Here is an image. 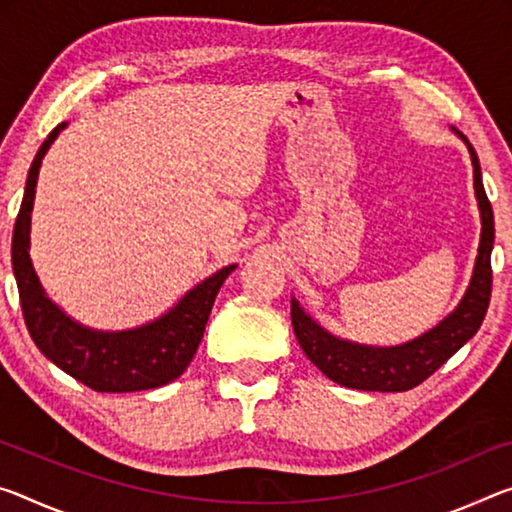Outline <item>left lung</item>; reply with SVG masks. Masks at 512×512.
<instances>
[{"instance_id": "1", "label": "left lung", "mask_w": 512, "mask_h": 512, "mask_svg": "<svg viewBox=\"0 0 512 512\" xmlns=\"http://www.w3.org/2000/svg\"><path fill=\"white\" fill-rule=\"evenodd\" d=\"M458 136L472 157L474 193L478 212H481V241H478V255L465 296L460 298L456 310L446 314L437 326L396 346H369L332 335L300 307L296 298H291V323H294L298 344L314 367L326 373L332 383L364 389V392H405L424 383L481 328L492 291L490 257L494 246V216L490 200L485 196L481 164H478L472 143L462 134Z\"/></svg>"}]
</instances>
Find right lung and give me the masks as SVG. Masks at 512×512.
I'll list each match as a JSON object with an SVG mask.
<instances>
[{"label": "right lung", "mask_w": 512, "mask_h": 512, "mask_svg": "<svg viewBox=\"0 0 512 512\" xmlns=\"http://www.w3.org/2000/svg\"><path fill=\"white\" fill-rule=\"evenodd\" d=\"M66 125L54 127L38 148L13 227L11 262L24 323L47 360L95 392H141L173 383L196 355L218 289L237 264L223 266L186 291L168 312L136 328L97 330L63 312L40 285L29 255V234L40 164Z\"/></svg>", "instance_id": "obj_1"}]
</instances>
